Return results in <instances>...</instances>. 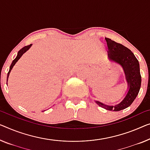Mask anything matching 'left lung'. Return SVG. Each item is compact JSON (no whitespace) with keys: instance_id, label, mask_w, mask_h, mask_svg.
Listing matches in <instances>:
<instances>
[{"instance_id":"left-lung-1","label":"left lung","mask_w":150,"mask_h":150,"mask_svg":"<svg viewBox=\"0 0 150 150\" xmlns=\"http://www.w3.org/2000/svg\"><path fill=\"white\" fill-rule=\"evenodd\" d=\"M105 40L109 50L108 54L109 59L120 64L124 69L125 77L128 83L129 91L123 100L115 106H108L98 101L96 102L100 106L108 110L119 111L131 106L138 95L142 83L139 64L133 53L127 47L110 38H105Z\"/></svg>"}]
</instances>
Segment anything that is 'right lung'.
<instances>
[{"instance_id": "right-lung-1", "label": "right lung", "mask_w": 150, "mask_h": 150, "mask_svg": "<svg viewBox=\"0 0 150 150\" xmlns=\"http://www.w3.org/2000/svg\"><path fill=\"white\" fill-rule=\"evenodd\" d=\"M31 46H32V44H30V45H28V46H24L23 48H22L21 49V50H20L19 51V52H18V54H17V57L15 58V59L14 60H13V62H12V63H11V66H10L9 71H8V74H7V80H8V75H9V73H10V72H11V69H12V68L13 67V66L15 65V63H16V62H17L18 60H19V59H20V57H21V56L23 55V53H25V52H26V51L28 50V49L30 48Z\"/></svg>"}]
</instances>
